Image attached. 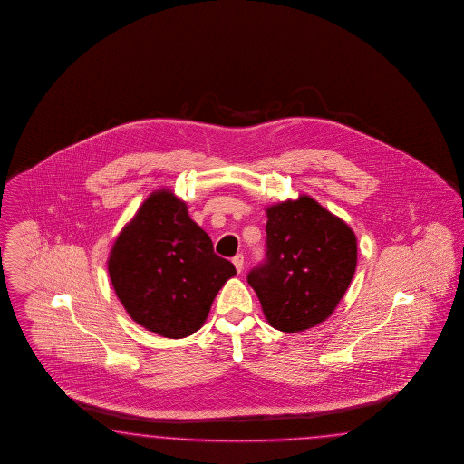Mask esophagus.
I'll list each match as a JSON object with an SVG mask.
<instances>
[{"instance_id": "34e87169", "label": "esophagus", "mask_w": 464, "mask_h": 464, "mask_svg": "<svg viewBox=\"0 0 464 464\" xmlns=\"http://www.w3.org/2000/svg\"><path fill=\"white\" fill-rule=\"evenodd\" d=\"M233 264H235V267L238 270V274H241V270L245 267V256H243V255H237V256L233 258Z\"/></svg>"}]
</instances>
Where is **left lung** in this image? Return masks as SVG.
Masks as SVG:
<instances>
[{
	"mask_svg": "<svg viewBox=\"0 0 464 464\" xmlns=\"http://www.w3.org/2000/svg\"><path fill=\"white\" fill-rule=\"evenodd\" d=\"M267 260L248 274L270 326L297 334L324 322L351 285L357 238L314 198L267 208Z\"/></svg>",
	"mask_w": 464,
	"mask_h": 464,
	"instance_id": "1",
	"label": "left lung"
}]
</instances>
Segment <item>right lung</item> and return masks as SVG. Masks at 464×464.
I'll use <instances>...</instances> for the list:
<instances>
[{
  "label": "right lung",
  "mask_w": 464,
  "mask_h": 464,
  "mask_svg": "<svg viewBox=\"0 0 464 464\" xmlns=\"http://www.w3.org/2000/svg\"><path fill=\"white\" fill-rule=\"evenodd\" d=\"M107 266L127 314L167 338L197 332L219 289L237 274L169 188L155 190L140 204L115 239Z\"/></svg>",
  "instance_id": "1"
}]
</instances>
